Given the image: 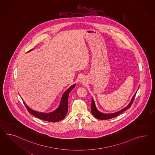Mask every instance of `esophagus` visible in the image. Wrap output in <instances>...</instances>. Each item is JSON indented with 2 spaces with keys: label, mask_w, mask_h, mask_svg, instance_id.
I'll list each match as a JSON object with an SVG mask.
<instances>
[{
  "label": "esophagus",
  "mask_w": 155,
  "mask_h": 155,
  "mask_svg": "<svg viewBox=\"0 0 155 155\" xmlns=\"http://www.w3.org/2000/svg\"><path fill=\"white\" fill-rule=\"evenodd\" d=\"M85 79L84 78H81V80H80V82L81 83H85Z\"/></svg>",
  "instance_id": "1"
}]
</instances>
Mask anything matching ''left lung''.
Instances as JSON below:
<instances>
[{"instance_id":"1","label":"left lung","mask_w":155,"mask_h":155,"mask_svg":"<svg viewBox=\"0 0 155 155\" xmlns=\"http://www.w3.org/2000/svg\"><path fill=\"white\" fill-rule=\"evenodd\" d=\"M137 92H135L134 95H133V98H131V101L130 102V103H129V104L127 105V107L124 108L123 109L121 110L120 111H117L115 113L113 114H103L100 111L98 110V109L97 108V107L95 106V102L94 101V99L91 97V114L93 115L95 117V118L99 120H108L112 118H114L115 117L119 116L120 114H121V113H123V112L126 111L127 109H129L132 104V103L134 101V99L135 98V95L137 94Z\"/></svg>"}]
</instances>
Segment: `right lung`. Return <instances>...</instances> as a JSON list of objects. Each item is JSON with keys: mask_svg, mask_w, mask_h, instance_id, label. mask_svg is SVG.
Here are the masks:
<instances>
[{"mask_svg": "<svg viewBox=\"0 0 155 155\" xmlns=\"http://www.w3.org/2000/svg\"><path fill=\"white\" fill-rule=\"evenodd\" d=\"M32 50V49L30 51H28V52H30V51H31ZM75 87V84H74L64 92L63 95L61 97L59 106L56 109V110L51 112H49V113L40 112H38V111L32 110L31 108H30V107H28L26 104V103L25 102L23 99L22 98H21L22 99L24 104L26 107L28 112L30 114H31V115H34L36 117L44 120V121H48L53 122V123L58 122L60 120H62L64 119L68 113V95H69V93L70 91L72 89H74Z\"/></svg>", "mask_w": 155, "mask_h": 155, "instance_id": "right-lung-1", "label": "right lung"}]
</instances>
